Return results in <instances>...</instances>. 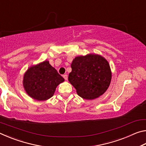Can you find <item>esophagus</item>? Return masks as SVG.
Returning a JSON list of instances; mask_svg holds the SVG:
<instances>
[{"mask_svg":"<svg viewBox=\"0 0 146 146\" xmlns=\"http://www.w3.org/2000/svg\"><path fill=\"white\" fill-rule=\"evenodd\" d=\"M63 77H64V79H65L66 80H68V75H63Z\"/></svg>","mask_w":146,"mask_h":146,"instance_id":"1","label":"esophagus"}]
</instances>
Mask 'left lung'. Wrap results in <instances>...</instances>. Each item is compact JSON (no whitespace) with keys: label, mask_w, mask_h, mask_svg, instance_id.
<instances>
[{"label":"left lung","mask_w":146,"mask_h":146,"mask_svg":"<svg viewBox=\"0 0 146 146\" xmlns=\"http://www.w3.org/2000/svg\"><path fill=\"white\" fill-rule=\"evenodd\" d=\"M71 67L72 70L68 80L80 97L93 100L107 91L112 73L110 64L104 56L94 53L76 56Z\"/></svg>","instance_id":"left-lung-1"}]
</instances>
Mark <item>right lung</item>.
Listing matches in <instances>:
<instances>
[{
	"label": "right lung",
	"mask_w": 146,
	"mask_h": 146,
	"mask_svg": "<svg viewBox=\"0 0 146 146\" xmlns=\"http://www.w3.org/2000/svg\"><path fill=\"white\" fill-rule=\"evenodd\" d=\"M64 81V78L49 61L44 60L27 70L23 84L29 97L36 100L44 101L52 97L56 87Z\"/></svg>",
	"instance_id": "obj_1"
}]
</instances>
